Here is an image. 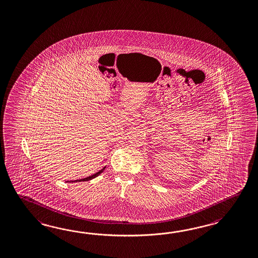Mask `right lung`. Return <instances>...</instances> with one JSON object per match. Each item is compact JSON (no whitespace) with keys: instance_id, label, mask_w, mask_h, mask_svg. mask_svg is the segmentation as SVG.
<instances>
[{"instance_id":"add662e5","label":"right lung","mask_w":258,"mask_h":258,"mask_svg":"<svg viewBox=\"0 0 258 258\" xmlns=\"http://www.w3.org/2000/svg\"><path fill=\"white\" fill-rule=\"evenodd\" d=\"M105 168H106V166L103 168V169H101V170H100L99 172H97V173L93 174V175H91V176H88V177H85V178H83V179L75 180V181H71V183H72V182H78V181L79 182H82V181H89V180L93 179V178H95V177H96L97 175H99V174H101L103 171L105 170ZM68 182H69V181H68Z\"/></svg>"}]
</instances>
